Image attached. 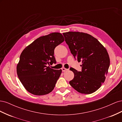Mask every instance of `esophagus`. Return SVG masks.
<instances>
[{
  "label": "esophagus",
  "instance_id": "esophagus-1",
  "mask_svg": "<svg viewBox=\"0 0 122 122\" xmlns=\"http://www.w3.org/2000/svg\"><path fill=\"white\" fill-rule=\"evenodd\" d=\"M61 70H62V72H65V71H67V70L68 69H66V68H62L61 69Z\"/></svg>",
  "mask_w": 122,
  "mask_h": 122
}]
</instances>
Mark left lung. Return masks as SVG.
<instances>
[{"mask_svg": "<svg viewBox=\"0 0 122 122\" xmlns=\"http://www.w3.org/2000/svg\"><path fill=\"white\" fill-rule=\"evenodd\" d=\"M62 34L74 58L82 62L81 71L70 68L74 77L70 84L80 93H94L104 83L110 65L107 51L90 35L73 31Z\"/></svg>", "mask_w": 122, "mask_h": 122, "instance_id": "obj_1", "label": "left lung"}]
</instances>
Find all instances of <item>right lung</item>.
<instances>
[{"label": "right lung", "instance_id": "right-lung-1", "mask_svg": "<svg viewBox=\"0 0 122 122\" xmlns=\"http://www.w3.org/2000/svg\"><path fill=\"white\" fill-rule=\"evenodd\" d=\"M64 41L61 34L53 32L36 39L21 53L17 73L21 82L30 93L44 95L54 89L62 71L51 69L47 65L56 64L54 49Z\"/></svg>", "mask_w": 122, "mask_h": 122}]
</instances>
